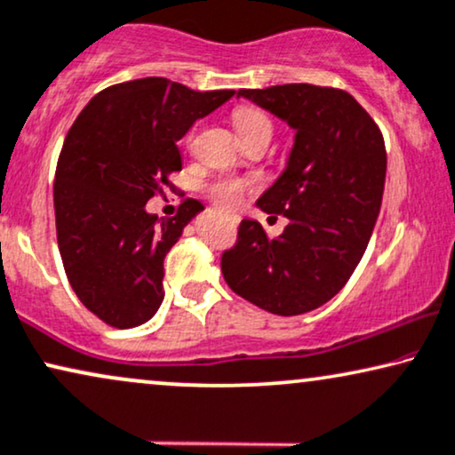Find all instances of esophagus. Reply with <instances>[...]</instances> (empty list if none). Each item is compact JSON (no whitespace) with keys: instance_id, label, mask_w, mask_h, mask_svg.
Masks as SVG:
<instances>
[{"instance_id":"esophagus-1","label":"esophagus","mask_w":455,"mask_h":455,"mask_svg":"<svg viewBox=\"0 0 455 455\" xmlns=\"http://www.w3.org/2000/svg\"><path fill=\"white\" fill-rule=\"evenodd\" d=\"M233 224H237V218H233Z\"/></svg>"}]
</instances>
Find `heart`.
Masks as SVG:
<instances>
[{
  "mask_svg": "<svg viewBox=\"0 0 455 455\" xmlns=\"http://www.w3.org/2000/svg\"><path fill=\"white\" fill-rule=\"evenodd\" d=\"M235 125L243 140L256 136H273V122L268 119V115L251 107H241L235 111ZM193 134L187 136V142H191ZM247 182L241 178H218V180L210 182V195L222 208H235L239 204L241 195L247 191Z\"/></svg>",
  "mask_w": 455,
  "mask_h": 455,
  "instance_id": "obj_1",
  "label": "heart"
}]
</instances>
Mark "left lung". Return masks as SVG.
Instances as JSON below:
<instances>
[{"mask_svg":"<svg viewBox=\"0 0 455 455\" xmlns=\"http://www.w3.org/2000/svg\"><path fill=\"white\" fill-rule=\"evenodd\" d=\"M296 130L279 180L258 199L290 224L268 239L241 220L237 243L222 254L228 287L268 313L302 315L347 285L380 214L387 148L370 113L348 92L310 84L239 90Z\"/></svg>","mask_w":455,"mask_h":455,"instance_id":"left-lung-1","label":"left lung"}]
</instances>
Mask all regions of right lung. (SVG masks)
I'll list each match as a JSON object with an SVG mask.
<instances>
[{
  "label": "right lung",
  "instance_id": "right-lung-1",
  "mask_svg": "<svg viewBox=\"0 0 455 455\" xmlns=\"http://www.w3.org/2000/svg\"><path fill=\"white\" fill-rule=\"evenodd\" d=\"M233 94L134 79L96 94L67 132L54 178L56 237L73 291L107 325L128 330L157 313L164 258L204 208L185 199L174 218H157L145 205L182 170L178 140Z\"/></svg>",
  "mask_w": 455,
  "mask_h": 455
}]
</instances>
